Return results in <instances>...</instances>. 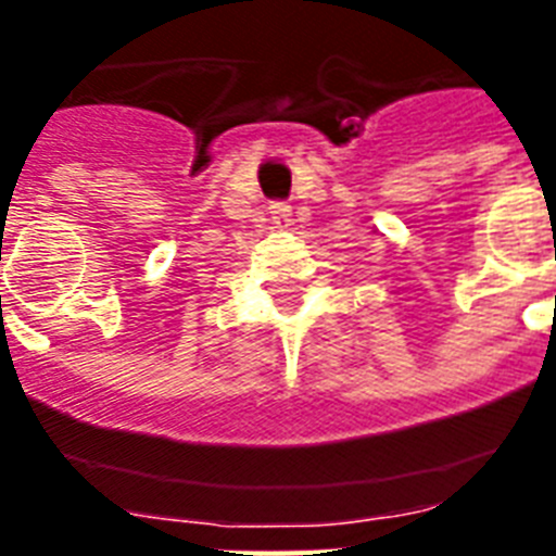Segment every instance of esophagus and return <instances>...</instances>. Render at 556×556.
<instances>
[{
    "mask_svg": "<svg viewBox=\"0 0 556 556\" xmlns=\"http://www.w3.org/2000/svg\"><path fill=\"white\" fill-rule=\"evenodd\" d=\"M268 213L270 218H274V225L279 227L291 225V204H286V201H270Z\"/></svg>",
    "mask_w": 556,
    "mask_h": 556,
    "instance_id": "34e87169",
    "label": "esophagus"
}]
</instances>
